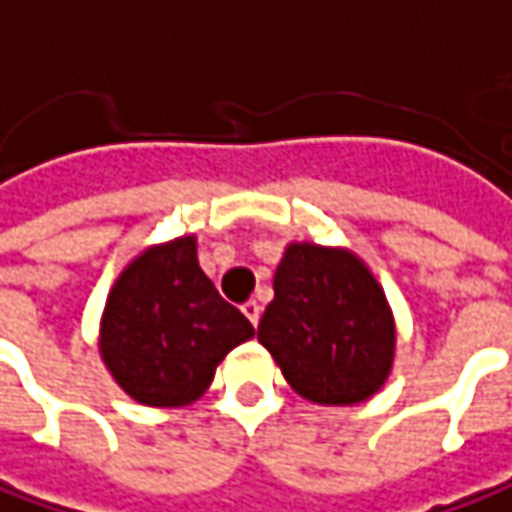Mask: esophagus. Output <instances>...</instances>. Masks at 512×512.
<instances>
[{
  "instance_id": "esophagus-1",
  "label": "esophagus",
  "mask_w": 512,
  "mask_h": 512,
  "mask_svg": "<svg viewBox=\"0 0 512 512\" xmlns=\"http://www.w3.org/2000/svg\"><path fill=\"white\" fill-rule=\"evenodd\" d=\"M240 309H243V314L249 317V323H252V326H257V320H260V303H257V300H246Z\"/></svg>"
}]
</instances>
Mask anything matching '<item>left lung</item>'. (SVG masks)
Masks as SVG:
<instances>
[{"mask_svg":"<svg viewBox=\"0 0 512 512\" xmlns=\"http://www.w3.org/2000/svg\"><path fill=\"white\" fill-rule=\"evenodd\" d=\"M257 340L317 405H357L391 374L397 328L385 291L348 249L289 243Z\"/></svg>","mask_w":512,"mask_h":512,"instance_id":"1","label":"left lung"}]
</instances>
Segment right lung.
<instances>
[{"mask_svg":"<svg viewBox=\"0 0 512 512\" xmlns=\"http://www.w3.org/2000/svg\"><path fill=\"white\" fill-rule=\"evenodd\" d=\"M255 337L198 266L192 235L144 249L118 274L101 314L98 351L127 397L150 408L189 405L218 362Z\"/></svg>","mask_w":512,"mask_h":512,"instance_id":"1","label":"right lung"}]
</instances>
